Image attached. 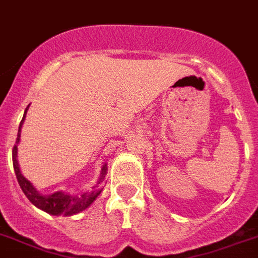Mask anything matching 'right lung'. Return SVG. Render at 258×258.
<instances>
[{"label": "right lung", "instance_id": "obj_1", "mask_svg": "<svg viewBox=\"0 0 258 258\" xmlns=\"http://www.w3.org/2000/svg\"><path fill=\"white\" fill-rule=\"evenodd\" d=\"M27 109H29V107H27ZM27 109H26L25 115H23L22 120H21V124H19L17 142H15L14 144V148H13V166H14L15 176H17V179H18V183L19 186H21V189H22V191L25 192V196L29 198V201L32 205H35L38 209L43 210V211L51 214V215L69 216L81 213V211L88 209V207L96 201L97 197L101 194V190L93 192H85V194H82L81 197H72L69 196V194H64L62 191H56L53 192V194H51V196H42V194H39V192L36 191V189L31 185V182L27 181V179L22 176V173L19 170L18 160H17V151H18L17 144L19 143L21 127H22L23 120H25ZM106 170H107V165H103L99 182H102L103 178H105L106 173H107Z\"/></svg>", "mask_w": 258, "mask_h": 258}]
</instances>
